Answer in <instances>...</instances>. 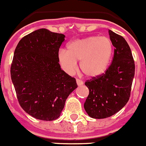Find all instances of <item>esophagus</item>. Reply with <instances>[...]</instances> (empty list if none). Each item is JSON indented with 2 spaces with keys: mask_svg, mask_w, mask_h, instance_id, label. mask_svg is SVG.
Masks as SVG:
<instances>
[{
  "mask_svg": "<svg viewBox=\"0 0 146 146\" xmlns=\"http://www.w3.org/2000/svg\"><path fill=\"white\" fill-rule=\"evenodd\" d=\"M76 83H77L78 86H81V85H83V84H84V82H83L81 80L78 79V78H77V79H76Z\"/></svg>",
  "mask_w": 146,
  "mask_h": 146,
  "instance_id": "esophagus-1",
  "label": "esophagus"
}]
</instances>
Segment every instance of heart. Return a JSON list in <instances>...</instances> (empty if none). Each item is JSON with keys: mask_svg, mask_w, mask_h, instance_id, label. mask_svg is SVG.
<instances>
[{"mask_svg": "<svg viewBox=\"0 0 146 146\" xmlns=\"http://www.w3.org/2000/svg\"><path fill=\"white\" fill-rule=\"evenodd\" d=\"M112 54L113 44L108 37L91 36L69 42L68 50H60L58 58L67 73H73L80 60L81 71L88 77L94 78L107 70Z\"/></svg>", "mask_w": 146, "mask_h": 146, "instance_id": "b5f03b06", "label": "heart"}]
</instances>
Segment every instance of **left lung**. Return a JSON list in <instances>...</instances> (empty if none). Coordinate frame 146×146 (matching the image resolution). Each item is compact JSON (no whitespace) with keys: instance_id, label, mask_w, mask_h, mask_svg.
<instances>
[{"instance_id":"left-lung-1","label":"left lung","mask_w":146,"mask_h":146,"mask_svg":"<svg viewBox=\"0 0 146 146\" xmlns=\"http://www.w3.org/2000/svg\"><path fill=\"white\" fill-rule=\"evenodd\" d=\"M114 47L112 62L105 73L86 81L89 94L84 103L88 116L104 119L112 116L127 103L135 76V62L127 42L109 30Z\"/></svg>"}]
</instances>
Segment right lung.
Listing matches in <instances>:
<instances>
[{
  "instance_id": "1",
  "label": "right lung",
  "mask_w": 146,
  "mask_h": 146,
  "mask_svg": "<svg viewBox=\"0 0 146 146\" xmlns=\"http://www.w3.org/2000/svg\"><path fill=\"white\" fill-rule=\"evenodd\" d=\"M65 36L40 29L24 36L15 49L11 77L17 99L37 119H58L68 96L78 87L59 64L58 52Z\"/></svg>"
}]
</instances>
